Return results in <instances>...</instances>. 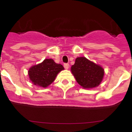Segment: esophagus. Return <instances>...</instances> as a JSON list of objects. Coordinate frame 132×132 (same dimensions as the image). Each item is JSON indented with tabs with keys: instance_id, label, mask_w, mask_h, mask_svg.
I'll return each mask as SVG.
<instances>
[{
	"instance_id": "34e87169",
	"label": "esophagus",
	"mask_w": 132,
	"mask_h": 132,
	"mask_svg": "<svg viewBox=\"0 0 132 132\" xmlns=\"http://www.w3.org/2000/svg\"><path fill=\"white\" fill-rule=\"evenodd\" d=\"M69 64L68 63H66V64H64V68L66 69V70H68V69L69 68Z\"/></svg>"
}]
</instances>
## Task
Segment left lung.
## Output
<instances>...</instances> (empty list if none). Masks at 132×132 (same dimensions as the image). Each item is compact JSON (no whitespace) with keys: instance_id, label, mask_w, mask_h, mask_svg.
<instances>
[{"instance_id":"obj_1","label":"left lung","mask_w":132,"mask_h":132,"mask_svg":"<svg viewBox=\"0 0 132 132\" xmlns=\"http://www.w3.org/2000/svg\"><path fill=\"white\" fill-rule=\"evenodd\" d=\"M71 71L80 85L84 88H92L101 84L104 70L100 65L88 60L85 57H78L72 65Z\"/></svg>"}]
</instances>
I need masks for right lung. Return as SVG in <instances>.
<instances>
[{"label": "right lung", "mask_w": 132, "mask_h": 132, "mask_svg": "<svg viewBox=\"0 0 132 132\" xmlns=\"http://www.w3.org/2000/svg\"><path fill=\"white\" fill-rule=\"evenodd\" d=\"M63 70L64 68L61 64L55 63L52 59H45L41 63L31 66L28 70V75L35 85L46 88Z\"/></svg>", "instance_id": "add662e5"}]
</instances>
